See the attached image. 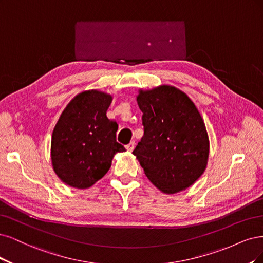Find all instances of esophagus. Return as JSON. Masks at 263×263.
Segmentation results:
<instances>
[{
  "label": "esophagus",
  "instance_id": "34e87169",
  "mask_svg": "<svg viewBox=\"0 0 263 263\" xmlns=\"http://www.w3.org/2000/svg\"><path fill=\"white\" fill-rule=\"evenodd\" d=\"M134 146H135V143L134 142H130L128 145L125 146V148H126V151L130 152V153H131V152L134 149Z\"/></svg>",
  "mask_w": 263,
  "mask_h": 263
}]
</instances>
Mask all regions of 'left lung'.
Listing matches in <instances>:
<instances>
[{
  "instance_id": "left-lung-1",
  "label": "left lung",
  "mask_w": 263,
  "mask_h": 263,
  "mask_svg": "<svg viewBox=\"0 0 263 263\" xmlns=\"http://www.w3.org/2000/svg\"><path fill=\"white\" fill-rule=\"evenodd\" d=\"M144 135L133 151L144 174L166 194L189 188L204 173L210 141L187 94L171 85L139 90Z\"/></svg>"
}]
</instances>
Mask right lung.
Returning <instances> with one entry per match:
<instances>
[{
	"instance_id": "right-lung-1",
	"label": "right lung",
	"mask_w": 263,
	"mask_h": 263,
	"mask_svg": "<svg viewBox=\"0 0 263 263\" xmlns=\"http://www.w3.org/2000/svg\"><path fill=\"white\" fill-rule=\"evenodd\" d=\"M112 96L98 89L80 92L64 108L51 138V163L70 187L87 189L103 178L117 153L118 124L107 118Z\"/></svg>"
}]
</instances>
